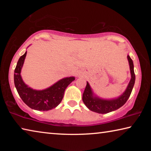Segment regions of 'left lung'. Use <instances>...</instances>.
<instances>
[{
	"mask_svg": "<svg viewBox=\"0 0 151 151\" xmlns=\"http://www.w3.org/2000/svg\"><path fill=\"white\" fill-rule=\"evenodd\" d=\"M127 58L130 65L131 79L124 93L116 99L103 100V99L97 98V97H93L90 85H89L88 83H86V88L83 94V101L88 109L93 112H97V113L105 114L119 109L120 107L123 106L127 101L128 99L129 98L131 94L135 81L133 62H132L131 57H129V55L127 56Z\"/></svg>",
	"mask_w": 151,
	"mask_h": 151,
	"instance_id": "obj_1",
	"label": "left lung"
}]
</instances>
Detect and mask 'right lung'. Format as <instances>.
Wrapping results in <instances>:
<instances>
[{"mask_svg":"<svg viewBox=\"0 0 151 151\" xmlns=\"http://www.w3.org/2000/svg\"><path fill=\"white\" fill-rule=\"evenodd\" d=\"M26 55L27 52L20 57L14 70V81L18 93L22 101L32 109L45 111L55 108L62 101L65 89L75 80V77L61 79L45 90H33L25 85L20 76Z\"/></svg>","mask_w":151,"mask_h":151,"instance_id":"right-lung-1","label":"right lung"}]
</instances>
